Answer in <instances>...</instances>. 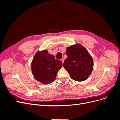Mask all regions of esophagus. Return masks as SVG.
<instances>
[{"label":"esophagus","instance_id":"obj_1","mask_svg":"<svg viewBox=\"0 0 120 120\" xmlns=\"http://www.w3.org/2000/svg\"><path fill=\"white\" fill-rule=\"evenodd\" d=\"M61 61H62V64L64 63V59H61Z\"/></svg>","mask_w":120,"mask_h":120}]
</instances>
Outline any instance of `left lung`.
Returning a JSON list of instances; mask_svg holds the SVG:
<instances>
[{
    "label": "left lung",
    "mask_w": 120,
    "mask_h": 120,
    "mask_svg": "<svg viewBox=\"0 0 120 120\" xmlns=\"http://www.w3.org/2000/svg\"><path fill=\"white\" fill-rule=\"evenodd\" d=\"M66 54L67 58L63 66L71 78L77 82L86 80L92 73L94 66L92 57L86 49L76 43L66 48Z\"/></svg>",
    "instance_id": "8db88e82"
}]
</instances>
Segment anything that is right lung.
I'll use <instances>...</instances> for the list:
<instances>
[{
  "label": "right lung",
  "mask_w": 120,
  "mask_h": 120,
  "mask_svg": "<svg viewBox=\"0 0 120 120\" xmlns=\"http://www.w3.org/2000/svg\"><path fill=\"white\" fill-rule=\"evenodd\" d=\"M62 62L49 54L48 51H38L31 62V70L36 80L44 84L53 82L62 67Z\"/></svg>",
  "instance_id": "add662e5"
}]
</instances>
